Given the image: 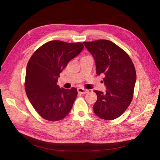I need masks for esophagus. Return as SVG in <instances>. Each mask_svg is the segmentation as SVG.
<instances>
[{"label":"esophagus","mask_w":160,"mask_h":160,"mask_svg":"<svg viewBox=\"0 0 160 160\" xmlns=\"http://www.w3.org/2000/svg\"><path fill=\"white\" fill-rule=\"evenodd\" d=\"M77 91H78V93L79 94H82V95L85 94L88 92V90L85 89L83 88H78V89H77Z\"/></svg>","instance_id":"1"}]
</instances>
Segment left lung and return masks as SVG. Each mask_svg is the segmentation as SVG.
<instances>
[{
    "instance_id": "left-lung-1",
    "label": "left lung",
    "mask_w": 160,
    "mask_h": 160,
    "mask_svg": "<svg viewBox=\"0 0 160 160\" xmlns=\"http://www.w3.org/2000/svg\"><path fill=\"white\" fill-rule=\"evenodd\" d=\"M93 55L98 75L103 76L107 91H94L98 99L93 105L99 118L112 120L128 109L133 98L136 72L128 53L114 42L100 39L83 42Z\"/></svg>"
}]
</instances>
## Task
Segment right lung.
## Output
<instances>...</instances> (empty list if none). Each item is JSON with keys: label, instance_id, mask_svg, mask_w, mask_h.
I'll return each mask as SVG.
<instances>
[{"label": "right lung", "instance_id": "add662e5", "mask_svg": "<svg viewBox=\"0 0 160 160\" xmlns=\"http://www.w3.org/2000/svg\"><path fill=\"white\" fill-rule=\"evenodd\" d=\"M83 47L82 42L51 41L37 49L30 58L26 70V94L43 119L57 122L70 112L77 90L60 88L57 82L69 61Z\"/></svg>", "mask_w": 160, "mask_h": 160}]
</instances>
